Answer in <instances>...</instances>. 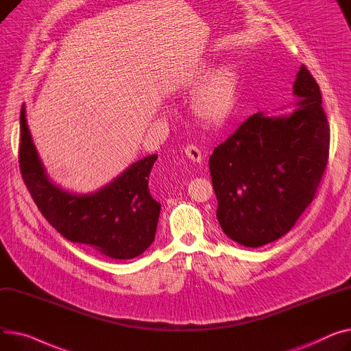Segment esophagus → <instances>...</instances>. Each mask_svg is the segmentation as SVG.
Returning a JSON list of instances; mask_svg holds the SVG:
<instances>
[{"mask_svg": "<svg viewBox=\"0 0 351 351\" xmlns=\"http://www.w3.org/2000/svg\"><path fill=\"white\" fill-rule=\"evenodd\" d=\"M184 153H185V156H187L193 162H201V160H202V157H201V150H199L197 146H194V144H191V146L185 147Z\"/></svg>", "mask_w": 351, "mask_h": 351, "instance_id": "obj_1", "label": "esophagus"}]
</instances>
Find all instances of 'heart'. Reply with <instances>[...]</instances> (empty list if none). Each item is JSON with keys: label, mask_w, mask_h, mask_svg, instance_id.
Returning a JSON list of instances; mask_svg holds the SVG:
<instances>
[{"label": "heart", "mask_w": 351, "mask_h": 351, "mask_svg": "<svg viewBox=\"0 0 351 351\" xmlns=\"http://www.w3.org/2000/svg\"><path fill=\"white\" fill-rule=\"evenodd\" d=\"M238 92V73L232 65L217 68L198 89L193 110L207 126H219L231 116Z\"/></svg>", "instance_id": "heart-1"}]
</instances>
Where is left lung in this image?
I'll list each match as a JSON object with an SVG mask.
<instances>
[{
    "label": "left lung",
    "instance_id": "obj_1",
    "mask_svg": "<svg viewBox=\"0 0 351 351\" xmlns=\"http://www.w3.org/2000/svg\"><path fill=\"white\" fill-rule=\"evenodd\" d=\"M291 114L246 119L210 157L217 218L239 245L258 248L292 230L316 195L330 147L317 82L304 65Z\"/></svg>",
    "mask_w": 351,
    "mask_h": 351
}]
</instances>
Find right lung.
<instances>
[{"mask_svg":"<svg viewBox=\"0 0 351 351\" xmlns=\"http://www.w3.org/2000/svg\"><path fill=\"white\" fill-rule=\"evenodd\" d=\"M19 170L27 189L53 228L71 242L113 258L132 259L153 243L161 204L149 190L157 154L144 157L99 191L72 194L51 182L40 162L21 109Z\"/></svg>","mask_w":351,"mask_h":351,"instance_id":"right-lung-1","label":"right lung"}]
</instances>
